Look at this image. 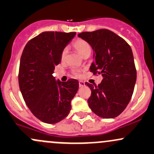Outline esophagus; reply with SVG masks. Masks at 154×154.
I'll use <instances>...</instances> for the list:
<instances>
[{"instance_id":"esophagus-1","label":"esophagus","mask_w":154,"mask_h":154,"mask_svg":"<svg viewBox=\"0 0 154 154\" xmlns=\"http://www.w3.org/2000/svg\"><path fill=\"white\" fill-rule=\"evenodd\" d=\"M85 82H84L83 81H81V80H80L79 81V86L80 87H82V86H85Z\"/></svg>"}]
</instances>
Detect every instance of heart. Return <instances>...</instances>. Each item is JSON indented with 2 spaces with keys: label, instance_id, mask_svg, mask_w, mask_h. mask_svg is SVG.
<instances>
[{
  "label": "heart",
  "instance_id": "b5f03b06",
  "mask_svg": "<svg viewBox=\"0 0 154 154\" xmlns=\"http://www.w3.org/2000/svg\"><path fill=\"white\" fill-rule=\"evenodd\" d=\"M73 46L82 56L85 55L87 53L91 52V48L89 43L85 41V40H82V39H77V40H76L73 43ZM66 54H67V48H64L63 49L62 52H61V59L64 60L66 56ZM72 73L74 77H77V78H80V77H82V71L80 70V69H72Z\"/></svg>",
  "mask_w": 154,
  "mask_h": 154
}]
</instances>
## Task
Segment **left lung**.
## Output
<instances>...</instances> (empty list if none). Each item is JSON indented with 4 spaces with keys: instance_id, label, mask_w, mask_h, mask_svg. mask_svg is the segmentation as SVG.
<instances>
[{
    "instance_id": "obj_1",
    "label": "left lung",
    "mask_w": 154,
    "mask_h": 154,
    "mask_svg": "<svg viewBox=\"0 0 154 154\" xmlns=\"http://www.w3.org/2000/svg\"><path fill=\"white\" fill-rule=\"evenodd\" d=\"M78 37L94 51L90 72L103 77L98 85L85 82L91 91L88 106L100 117H116L130 102L137 80L131 48L124 39L105 29L82 32Z\"/></svg>"
}]
</instances>
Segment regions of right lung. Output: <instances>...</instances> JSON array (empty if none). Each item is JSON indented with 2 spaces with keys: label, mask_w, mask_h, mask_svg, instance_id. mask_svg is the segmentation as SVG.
Listing matches in <instances>:
<instances>
[{
  "label": "right lung",
  "mask_w": 154,
  "mask_h": 154,
  "mask_svg": "<svg viewBox=\"0 0 154 154\" xmlns=\"http://www.w3.org/2000/svg\"><path fill=\"white\" fill-rule=\"evenodd\" d=\"M76 32H44L26 43L18 73L20 90L26 104L38 119L48 124L63 120L72 108L79 88L74 79L56 81L52 75L61 52Z\"/></svg>",
  "instance_id": "right-lung-1"
}]
</instances>
